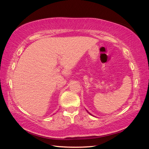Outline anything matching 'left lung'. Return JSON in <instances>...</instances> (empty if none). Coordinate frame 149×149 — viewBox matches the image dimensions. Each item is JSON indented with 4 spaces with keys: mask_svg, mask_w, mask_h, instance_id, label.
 <instances>
[{
    "mask_svg": "<svg viewBox=\"0 0 149 149\" xmlns=\"http://www.w3.org/2000/svg\"><path fill=\"white\" fill-rule=\"evenodd\" d=\"M89 114H90V115H91V114H90V113H89Z\"/></svg>",
    "mask_w": 149,
    "mask_h": 149,
    "instance_id": "left-lung-1",
    "label": "left lung"
}]
</instances>
